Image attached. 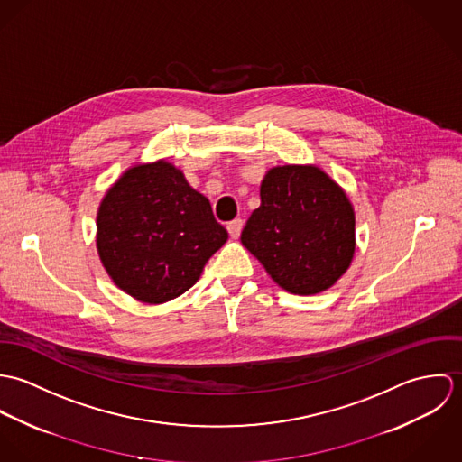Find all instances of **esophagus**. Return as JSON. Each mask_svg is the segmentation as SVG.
I'll list each match as a JSON object with an SVG mask.
<instances>
[{
	"label": "esophagus",
	"instance_id": "1",
	"mask_svg": "<svg viewBox=\"0 0 462 462\" xmlns=\"http://www.w3.org/2000/svg\"><path fill=\"white\" fill-rule=\"evenodd\" d=\"M242 226H244L242 218H235V220H231V222L227 224V233H229V236H231L233 240H236V238L240 236V233H242Z\"/></svg>",
	"mask_w": 462,
	"mask_h": 462
}]
</instances>
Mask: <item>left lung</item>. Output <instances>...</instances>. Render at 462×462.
Returning a JSON list of instances; mask_svg holds the SVG:
<instances>
[{"label": "left lung", "instance_id": "8db88e82", "mask_svg": "<svg viewBox=\"0 0 462 462\" xmlns=\"http://www.w3.org/2000/svg\"><path fill=\"white\" fill-rule=\"evenodd\" d=\"M244 247L293 295H317L348 270L356 253V213L345 190L319 165H277L260 185Z\"/></svg>", "mask_w": 462, "mask_h": 462}]
</instances>
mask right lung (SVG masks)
I'll use <instances>...</instances> for the list:
<instances>
[{
  "instance_id": "add662e5",
  "label": "right lung",
  "mask_w": 462,
  "mask_h": 462,
  "mask_svg": "<svg viewBox=\"0 0 462 462\" xmlns=\"http://www.w3.org/2000/svg\"><path fill=\"white\" fill-rule=\"evenodd\" d=\"M96 227L106 273L143 304H163L192 288L227 240L209 200L163 158L119 176L99 202Z\"/></svg>"
}]
</instances>
